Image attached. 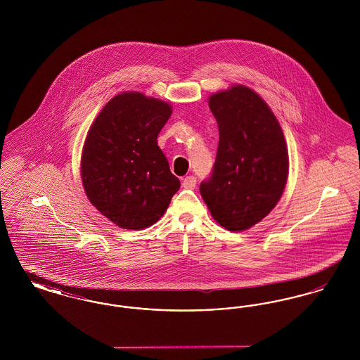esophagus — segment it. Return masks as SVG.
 <instances>
[{
    "label": "esophagus",
    "instance_id": "esophagus-1",
    "mask_svg": "<svg viewBox=\"0 0 360 360\" xmlns=\"http://www.w3.org/2000/svg\"><path fill=\"white\" fill-rule=\"evenodd\" d=\"M182 186L185 188H195V186H197V179H195V176H193V175L186 176V178L182 181Z\"/></svg>",
    "mask_w": 360,
    "mask_h": 360
}]
</instances>
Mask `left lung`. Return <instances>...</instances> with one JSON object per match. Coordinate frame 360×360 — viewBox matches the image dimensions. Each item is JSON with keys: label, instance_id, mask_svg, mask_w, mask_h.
<instances>
[{"label": "left lung", "instance_id": "8db88e82", "mask_svg": "<svg viewBox=\"0 0 360 360\" xmlns=\"http://www.w3.org/2000/svg\"><path fill=\"white\" fill-rule=\"evenodd\" d=\"M220 140L212 175L200 185L213 219L240 232L262 221L288 182L289 154L282 128L252 89L233 85L209 97Z\"/></svg>", "mask_w": 360, "mask_h": 360}]
</instances>
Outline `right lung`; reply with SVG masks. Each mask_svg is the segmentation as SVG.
<instances>
[{"label": "right lung", "instance_id": "obj_1", "mask_svg": "<svg viewBox=\"0 0 360 360\" xmlns=\"http://www.w3.org/2000/svg\"><path fill=\"white\" fill-rule=\"evenodd\" d=\"M172 113L170 103L124 91L87 132L81 158L86 195L120 228L140 231L156 223L179 190L156 140Z\"/></svg>", "mask_w": 360, "mask_h": 360}]
</instances>
